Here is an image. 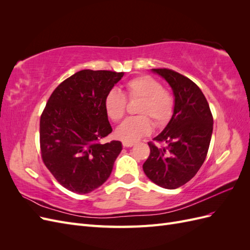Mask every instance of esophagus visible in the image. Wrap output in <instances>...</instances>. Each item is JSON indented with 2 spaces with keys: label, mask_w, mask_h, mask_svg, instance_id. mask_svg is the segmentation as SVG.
Listing matches in <instances>:
<instances>
[{
  "label": "esophagus",
  "mask_w": 250,
  "mask_h": 250,
  "mask_svg": "<svg viewBox=\"0 0 250 250\" xmlns=\"http://www.w3.org/2000/svg\"><path fill=\"white\" fill-rule=\"evenodd\" d=\"M122 144H123L124 147H132L134 145L132 142H126V141H123Z\"/></svg>",
  "instance_id": "esophagus-1"
}]
</instances>
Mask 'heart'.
<instances>
[{
  "label": "heart",
  "mask_w": 250,
  "mask_h": 250,
  "mask_svg": "<svg viewBox=\"0 0 250 250\" xmlns=\"http://www.w3.org/2000/svg\"><path fill=\"white\" fill-rule=\"evenodd\" d=\"M125 88L128 99L140 100L137 112L141 116L128 118L118 127L116 134L120 140L134 142L149 134L152 130L150 118L156 126L169 122L175 101L169 90L164 88L162 82L148 75H141L128 80ZM104 108L111 121L119 122L126 113V97L118 89H110L105 96Z\"/></svg>",
  "instance_id": "heart-1"
}]
</instances>
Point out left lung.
<instances>
[{"mask_svg": "<svg viewBox=\"0 0 250 250\" xmlns=\"http://www.w3.org/2000/svg\"><path fill=\"white\" fill-rule=\"evenodd\" d=\"M168 81L175 96L173 116L165 129L149 142L150 154L143 165L147 177L165 188H177L191 180L206 160L213 115L207 98L191 79L170 69H152Z\"/></svg>", "mask_w": 250, "mask_h": 250, "instance_id": "1", "label": "left lung"}]
</instances>
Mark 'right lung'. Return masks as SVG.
Listing matches in <instances>:
<instances>
[{
    "mask_svg": "<svg viewBox=\"0 0 250 250\" xmlns=\"http://www.w3.org/2000/svg\"><path fill=\"white\" fill-rule=\"evenodd\" d=\"M124 73L82 70L54 89L40 122L44 166L66 190L86 194L109 177L122 144L101 140L112 131L105 96Z\"/></svg>",
    "mask_w": 250,
    "mask_h": 250,
    "instance_id": "right-lung-1",
    "label": "right lung"
}]
</instances>
